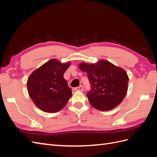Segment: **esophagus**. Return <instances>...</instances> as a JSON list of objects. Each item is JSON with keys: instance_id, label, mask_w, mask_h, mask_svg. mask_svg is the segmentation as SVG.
Returning a JSON list of instances; mask_svg holds the SVG:
<instances>
[{"instance_id": "obj_1", "label": "esophagus", "mask_w": 157, "mask_h": 157, "mask_svg": "<svg viewBox=\"0 0 157 157\" xmlns=\"http://www.w3.org/2000/svg\"><path fill=\"white\" fill-rule=\"evenodd\" d=\"M75 90H76V91H84V88L82 86H80L78 87H77V88H75Z\"/></svg>"}]
</instances>
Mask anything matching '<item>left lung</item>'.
Segmentation results:
<instances>
[{
    "instance_id": "obj_1",
    "label": "left lung",
    "mask_w": 157,
    "mask_h": 157,
    "mask_svg": "<svg viewBox=\"0 0 157 157\" xmlns=\"http://www.w3.org/2000/svg\"><path fill=\"white\" fill-rule=\"evenodd\" d=\"M78 67L87 73L91 84V91L86 96L92 107L99 111H109L124 99L129 80L125 70L103 59L92 64L81 63Z\"/></svg>"
}]
</instances>
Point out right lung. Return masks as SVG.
Segmentation results:
<instances>
[{
	"label": "right lung",
	"mask_w": 157,
	"mask_h": 157,
	"mask_svg": "<svg viewBox=\"0 0 157 157\" xmlns=\"http://www.w3.org/2000/svg\"><path fill=\"white\" fill-rule=\"evenodd\" d=\"M71 62L61 63L52 59L36 69L28 78V93L35 105L46 113L61 110L72 96L71 88L63 78Z\"/></svg>",
	"instance_id": "1"
}]
</instances>
